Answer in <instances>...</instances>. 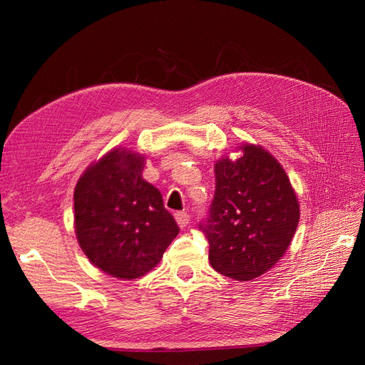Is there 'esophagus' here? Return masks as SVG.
Instances as JSON below:
<instances>
[{
	"label": "esophagus",
	"instance_id": "34e87169",
	"mask_svg": "<svg viewBox=\"0 0 365 365\" xmlns=\"http://www.w3.org/2000/svg\"><path fill=\"white\" fill-rule=\"evenodd\" d=\"M175 219H176V222H178V225L181 228H184L187 224H189L190 216H189V213H187V212H176L175 213Z\"/></svg>",
	"mask_w": 365,
	"mask_h": 365
}]
</instances>
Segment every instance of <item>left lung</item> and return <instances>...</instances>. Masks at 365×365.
<instances>
[{"instance_id": "obj_1", "label": "left lung", "mask_w": 365, "mask_h": 365, "mask_svg": "<svg viewBox=\"0 0 365 365\" xmlns=\"http://www.w3.org/2000/svg\"><path fill=\"white\" fill-rule=\"evenodd\" d=\"M236 161L215 164L216 189L204 231L212 267L239 282L259 277L288 250L300 205L280 163L260 146L242 145Z\"/></svg>"}]
</instances>
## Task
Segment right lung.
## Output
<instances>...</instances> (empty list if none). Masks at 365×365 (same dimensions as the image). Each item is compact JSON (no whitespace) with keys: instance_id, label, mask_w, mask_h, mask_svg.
Wrapping results in <instances>:
<instances>
[{"instance_id":"right-lung-1","label":"right lung","mask_w":365,"mask_h":365,"mask_svg":"<svg viewBox=\"0 0 365 365\" xmlns=\"http://www.w3.org/2000/svg\"><path fill=\"white\" fill-rule=\"evenodd\" d=\"M145 157L114 149L74 189V227L85 256L103 272L132 280L149 272L180 233L157 187L143 180Z\"/></svg>"}]
</instances>
